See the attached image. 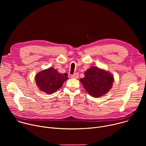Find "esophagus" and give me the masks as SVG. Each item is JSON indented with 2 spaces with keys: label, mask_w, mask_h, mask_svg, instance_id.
I'll list each match as a JSON object with an SVG mask.
<instances>
[{
  "label": "esophagus",
  "mask_w": 146,
  "mask_h": 146,
  "mask_svg": "<svg viewBox=\"0 0 146 146\" xmlns=\"http://www.w3.org/2000/svg\"><path fill=\"white\" fill-rule=\"evenodd\" d=\"M78 77V73H76L75 74L71 76V78H77Z\"/></svg>",
  "instance_id": "esophagus-1"
}]
</instances>
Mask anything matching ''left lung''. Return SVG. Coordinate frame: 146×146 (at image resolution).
<instances>
[{"label":"left lung","mask_w":146,"mask_h":146,"mask_svg":"<svg viewBox=\"0 0 146 146\" xmlns=\"http://www.w3.org/2000/svg\"><path fill=\"white\" fill-rule=\"evenodd\" d=\"M80 80L87 92L94 97H100L111 88L114 77L109 72L92 66L84 73Z\"/></svg>","instance_id":"left-lung-1"}]
</instances>
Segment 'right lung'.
I'll return each mask as SVG.
<instances>
[{"instance_id":"right-lung-1","label":"right lung","mask_w":146,"mask_h":146,"mask_svg":"<svg viewBox=\"0 0 146 146\" xmlns=\"http://www.w3.org/2000/svg\"><path fill=\"white\" fill-rule=\"evenodd\" d=\"M68 79L67 74H60L51 67L38 73L35 76L39 90L49 95L55 92Z\"/></svg>"}]
</instances>
